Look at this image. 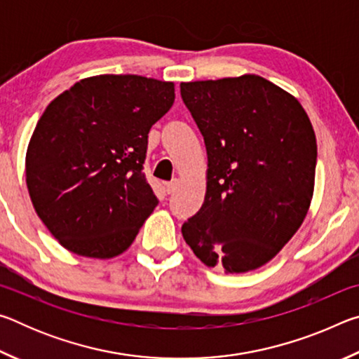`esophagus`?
Segmentation results:
<instances>
[{
	"label": "esophagus",
	"instance_id": "esophagus-1",
	"mask_svg": "<svg viewBox=\"0 0 359 359\" xmlns=\"http://www.w3.org/2000/svg\"><path fill=\"white\" fill-rule=\"evenodd\" d=\"M177 185H179L177 180L168 182V184L165 185V187H166V193H168V194H172L175 190H177Z\"/></svg>",
	"mask_w": 359,
	"mask_h": 359
}]
</instances>
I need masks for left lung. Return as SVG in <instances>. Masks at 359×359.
I'll return each mask as SVG.
<instances>
[{
  "instance_id": "8db88e82",
  "label": "left lung",
  "mask_w": 359,
  "mask_h": 359,
  "mask_svg": "<svg viewBox=\"0 0 359 359\" xmlns=\"http://www.w3.org/2000/svg\"><path fill=\"white\" fill-rule=\"evenodd\" d=\"M208 150V190L182 234L205 266L257 269L293 238L312 201L317 139L294 96L245 74L182 82Z\"/></svg>"
}]
</instances>
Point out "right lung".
I'll return each mask as SVG.
<instances>
[{
	"label": "right lung",
	"instance_id": "obj_1",
	"mask_svg": "<svg viewBox=\"0 0 359 359\" xmlns=\"http://www.w3.org/2000/svg\"><path fill=\"white\" fill-rule=\"evenodd\" d=\"M174 83L102 74L58 95L29 139L25 172L36 214L69 252L114 258L158 199L142 172L149 131L174 102Z\"/></svg>",
	"mask_w": 359,
	"mask_h": 359
}]
</instances>
